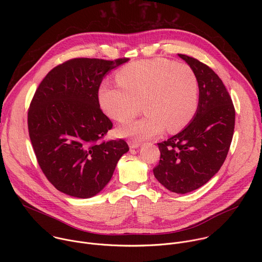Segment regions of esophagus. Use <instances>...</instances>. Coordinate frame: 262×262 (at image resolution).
<instances>
[{
  "label": "esophagus",
  "instance_id": "esophagus-1",
  "mask_svg": "<svg viewBox=\"0 0 262 262\" xmlns=\"http://www.w3.org/2000/svg\"><path fill=\"white\" fill-rule=\"evenodd\" d=\"M140 145H141V144H140V142L133 141V140H129V141H128V146H129V148H132V149H134V148H138Z\"/></svg>",
  "mask_w": 262,
  "mask_h": 262
}]
</instances>
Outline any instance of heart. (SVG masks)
<instances>
[{"label":"heart","instance_id":"b5f03b06","mask_svg":"<svg viewBox=\"0 0 262 262\" xmlns=\"http://www.w3.org/2000/svg\"><path fill=\"white\" fill-rule=\"evenodd\" d=\"M116 81L119 86L103 84L98 90L105 115L123 123L134 119L142 105L146 112L142 119L120 126V136L142 140L165 128L177 133L196 114L199 82L189 65L164 58L132 62L117 72Z\"/></svg>","mask_w":262,"mask_h":262}]
</instances>
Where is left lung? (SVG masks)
<instances>
[{
  "label": "left lung",
  "instance_id": "1",
  "mask_svg": "<svg viewBox=\"0 0 262 262\" xmlns=\"http://www.w3.org/2000/svg\"><path fill=\"white\" fill-rule=\"evenodd\" d=\"M178 56L195 71L199 82V102L193 120L184 129L159 143L161 160L156 178L173 193L199 189L226 160L234 132L235 110L217 74L199 60Z\"/></svg>",
  "mask_w": 262,
  "mask_h": 262
}]
</instances>
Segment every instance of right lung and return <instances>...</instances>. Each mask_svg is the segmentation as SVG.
I'll return each instance as SVG.
<instances>
[{"label":"right lung","mask_w":262,"mask_h":262,"mask_svg":"<svg viewBox=\"0 0 262 262\" xmlns=\"http://www.w3.org/2000/svg\"><path fill=\"white\" fill-rule=\"evenodd\" d=\"M76 58L53 68L39 84L28 112V128L43 174L72 197L98 194L129 148L103 141L112 121L102 113L98 90L105 73L127 62Z\"/></svg>","instance_id":"obj_1"}]
</instances>
